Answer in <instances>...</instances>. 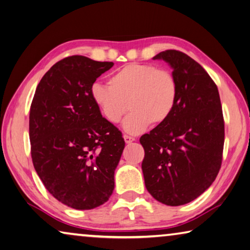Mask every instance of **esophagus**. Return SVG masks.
<instances>
[{
	"mask_svg": "<svg viewBox=\"0 0 250 250\" xmlns=\"http://www.w3.org/2000/svg\"><path fill=\"white\" fill-rule=\"evenodd\" d=\"M124 139H125V143H131V142H133V141H135V139L133 137H130V135H126V134L124 135Z\"/></svg>",
	"mask_w": 250,
	"mask_h": 250,
	"instance_id": "1",
	"label": "esophagus"
}]
</instances>
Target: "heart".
Returning a JSON list of instances; mask_svg holds the SVG:
<instances>
[{
	"label": "heart",
	"mask_w": 250,
	"mask_h": 250,
	"mask_svg": "<svg viewBox=\"0 0 250 250\" xmlns=\"http://www.w3.org/2000/svg\"><path fill=\"white\" fill-rule=\"evenodd\" d=\"M90 97L103 117L113 125L119 124L130 108L124 130L139 134L149 124L160 125L171 116L178 99V84L169 71L131 63L111 75L109 86L94 83Z\"/></svg>",
	"instance_id": "1"
}]
</instances>
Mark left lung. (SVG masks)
I'll list each match as a JSON object with an SVG mask.
<instances>
[{"instance_id": "left-lung-1", "label": "left lung", "mask_w": 250, "mask_h": 250, "mask_svg": "<svg viewBox=\"0 0 250 250\" xmlns=\"http://www.w3.org/2000/svg\"><path fill=\"white\" fill-rule=\"evenodd\" d=\"M153 59L170 65L178 84V99L168 119L140 139L145 152V187L166 206H183L206 191L221 168V99L210 75L186 53L166 50Z\"/></svg>"}]
</instances>
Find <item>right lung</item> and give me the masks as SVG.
<instances>
[{
    "mask_svg": "<svg viewBox=\"0 0 250 250\" xmlns=\"http://www.w3.org/2000/svg\"><path fill=\"white\" fill-rule=\"evenodd\" d=\"M112 65L83 56L64 58L42 76L30 106L35 169L57 200L76 210L102 206L115 188L125 140L90 97L95 81Z\"/></svg>",
    "mask_w": 250,
    "mask_h": 250,
    "instance_id": "obj_1",
    "label": "right lung"
}]
</instances>
